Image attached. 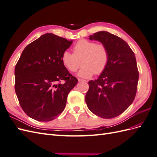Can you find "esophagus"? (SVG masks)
I'll return each mask as SVG.
<instances>
[{"label":"esophagus","mask_w":157,"mask_h":157,"mask_svg":"<svg viewBox=\"0 0 157 157\" xmlns=\"http://www.w3.org/2000/svg\"><path fill=\"white\" fill-rule=\"evenodd\" d=\"M78 82H86V80H82V79H80V78H78Z\"/></svg>","instance_id":"esophagus-1"}]
</instances>
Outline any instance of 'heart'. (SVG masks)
<instances>
[{"instance_id":"b5f03b06","label":"heart","mask_w":157,"mask_h":157,"mask_svg":"<svg viewBox=\"0 0 157 157\" xmlns=\"http://www.w3.org/2000/svg\"><path fill=\"white\" fill-rule=\"evenodd\" d=\"M73 54L65 51L61 56V62L71 72H76L80 66L82 67L78 73L80 77L88 78L94 74H99L107 67L109 62V51L103 44L82 39L73 47Z\"/></svg>"}]
</instances>
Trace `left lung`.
Instances as JSON below:
<instances>
[{"instance_id":"8db88e82","label":"left lung","mask_w":157,"mask_h":157,"mask_svg":"<svg viewBox=\"0 0 157 157\" xmlns=\"http://www.w3.org/2000/svg\"><path fill=\"white\" fill-rule=\"evenodd\" d=\"M89 39L107 47L109 62L97 80L88 82L85 101L94 115L116 117L126 110L136 96L139 73L135 54L124 40L107 31L97 32Z\"/></svg>"}]
</instances>
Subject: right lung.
<instances>
[{"mask_svg": "<svg viewBox=\"0 0 157 157\" xmlns=\"http://www.w3.org/2000/svg\"><path fill=\"white\" fill-rule=\"evenodd\" d=\"M73 40L46 33L23 50L15 67V90L27 115L36 121L54 120L63 112L78 80L61 62ZM65 80L63 84L59 82Z\"/></svg>", "mask_w": 157, "mask_h": 157, "instance_id": "add662e5", "label": "right lung"}]
</instances>
